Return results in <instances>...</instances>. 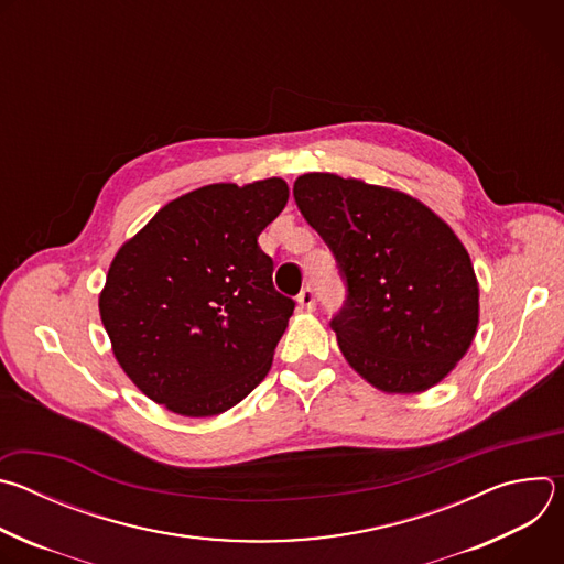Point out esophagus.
Instances as JSON below:
<instances>
[{"instance_id":"esophagus-1","label":"esophagus","mask_w":564,"mask_h":564,"mask_svg":"<svg viewBox=\"0 0 564 564\" xmlns=\"http://www.w3.org/2000/svg\"><path fill=\"white\" fill-rule=\"evenodd\" d=\"M296 301H299V305H301V307H305V310H312V307L316 305V294H314V288H312V285H305V288L299 292Z\"/></svg>"}]
</instances>
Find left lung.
<instances>
[{
  "label": "left lung",
  "mask_w": 564,
  "mask_h": 564,
  "mask_svg": "<svg viewBox=\"0 0 564 564\" xmlns=\"http://www.w3.org/2000/svg\"><path fill=\"white\" fill-rule=\"evenodd\" d=\"M294 200L346 285L333 316L348 364L386 392L442 381L477 330V279L453 229L420 200L335 174H305Z\"/></svg>",
  "instance_id": "1"
}]
</instances>
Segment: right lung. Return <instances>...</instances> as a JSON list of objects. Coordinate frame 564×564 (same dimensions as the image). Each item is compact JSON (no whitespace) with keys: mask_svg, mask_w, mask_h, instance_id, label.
<instances>
[{"mask_svg":"<svg viewBox=\"0 0 564 564\" xmlns=\"http://www.w3.org/2000/svg\"><path fill=\"white\" fill-rule=\"evenodd\" d=\"M288 196L281 178L200 187L116 254L100 316L118 364L155 404L212 417L265 379L296 301L274 288L259 234Z\"/></svg>","mask_w":564,"mask_h":564,"instance_id":"right-lung-1","label":"right lung"}]
</instances>
